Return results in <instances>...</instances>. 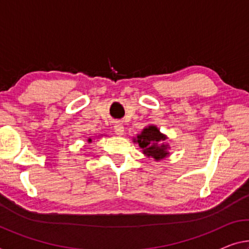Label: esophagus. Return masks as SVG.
I'll list each match as a JSON object with an SVG mask.
<instances>
[{
    "instance_id": "34e87169",
    "label": "esophagus",
    "mask_w": 249,
    "mask_h": 249,
    "mask_svg": "<svg viewBox=\"0 0 249 249\" xmlns=\"http://www.w3.org/2000/svg\"><path fill=\"white\" fill-rule=\"evenodd\" d=\"M114 132L117 133L118 136H122L124 133V125H122L120 122H117L116 124H114Z\"/></svg>"
}]
</instances>
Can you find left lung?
<instances>
[{
    "label": "left lung",
    "instance_id": "8db88e82",
    "mask_svg": "<svg viewBox=\"0 0 249 249\" xmlns=\"http://www.w3.org/2000/svg\"><path fill=\"white\" fill-rule=\"evenodd\" d=\"M137 139L140 148L143 149V154L148 157L160 160L169 154L167 152V144L161 143L162 141L166 140V137L161 135L158 128H156L155 125L143 129V131L137 137Z\"/></svg>",
    "mask_w": 249,
    "mask_h": 249
}]
</instances>
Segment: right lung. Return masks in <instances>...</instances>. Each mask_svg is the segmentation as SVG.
Instances as JSON below:
<instances>
[{"label":"right lung","instance_id":"obj_1","mask_svg":"<svg viewBox=\"0 0 249 249\" xmlns=\"http://www.w3.org/2000/svg\"><path fill=\"white\" fill-rule=\"evenodd\" d=\"M89 142H91V139H89Z\"/></svg>","mask_w":249,"mask_h":249}]
</instances>
